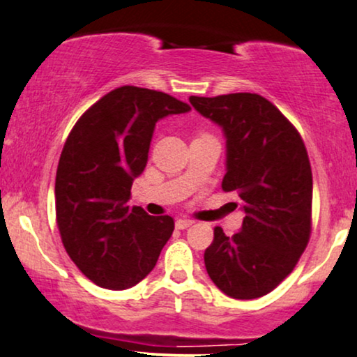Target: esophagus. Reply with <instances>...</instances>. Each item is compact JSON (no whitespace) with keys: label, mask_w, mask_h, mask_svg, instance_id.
I'll list each match as a JSON object with an SVG mask.
<instances>
[{"label":"esophagus","mask_w":357,"mask_h":357,"mask_svg":"<svg viewBox=\"0 0 357 357\" xmlns=\"http://www.w3.org/2000/svg\"><path fill=\"white\" fill-rule=\"evenodd\" d=\"M192 225H193L192 220H183V218H180V220L175 221V228H177V229H187V228H190V226H192Z\"/></svg>","instance_id":"esophagus-1"}]
</instances>
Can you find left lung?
I'll use <instances>...</instances> for the list:
<instances>
[{"mask_svg": "<svg viewBox=\"0 0 357 357\" xmlns=\"http://www.w3.org/2000/svg\"><path fill=\"white\" fill-rule=\"evenodd\" d=\"M226 136L225 192L246 213L239 233L220 226L205 251L208 275L231 298L252 300L275 289L297 266L312 233L313 178L297 129L257 93L190 96Z\"/></svg>", "mask_w": 357, "mask_h": 357, "instance_id": "left-lung-1", "label": "left lung"}]
</instances>
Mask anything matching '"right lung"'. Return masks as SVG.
Instances as JSON below:
<instances>
[{"label":"right lung","instance_id":"right-lung-1","mask_svg":"<svg viewBox=\"0 0 357 357\" xmlns=\"http://www.w3.org/2000/svg\"><path fill=\"white\" fill-rule=\"evenodd\" d=\"M192 108L162 91L119 86L90 106L68 134L55 177L63 248L93 284L124 290L154 269L174 231L172 216L128 206L155 123Z\"/></svg>","mask_w":357,"mask_h":357}]
</instances>
